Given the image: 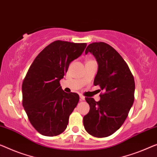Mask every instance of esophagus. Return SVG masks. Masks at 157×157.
<instances>
[{
	"label": "esophagus",
	"mask_w": 157,
	"mask_h": 157,
	"mask_svg": "<svg viewBox=\"0 0 157 157\" xmlns=\"http://www.w3.org/2000/svg\"><path fill=\"white\" fill-rule=\"evenodd\" d=\"M79 98H80V101H85V97H83L82 95L79 96Z\"/></svg>",
	"instance_id": "1"
}]
</instances>
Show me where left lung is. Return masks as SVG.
<instances>
[{
	"instance_id": "1",
	"label": "left lung",
	"mask_w": 157,
	"mask_h": 157,
	"mask_svg": "<svg viewBox=\"0 0 157 157\" xmlns=\"http://www.w3.org/2000/svg\"><path fill=\"white\" fill-rule=\"evenodd\" d=\"M94 56L98 71L94 85L104 91L100 100L86 97L89 113L84 116V127L89 134L105 137L123 125L134 102L135 80L129 67L112 46L104 42L90 44L85 50Z\"/></svg>"
}]
</instances>
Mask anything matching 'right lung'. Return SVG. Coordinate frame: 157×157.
Returning <instances> with one entry per match:
<instances>
[{"label":"right lung","mask_w":157,"mask_h":157,"mask_svg":"<svg viewBox=\"0 0 157 157\" xmlns=\"http://www.w3.org/2000/svg\"><path fill=\"white\" fill-rule=\"evenodd\" d=\"M86 46V43L55 41L39 53L30 66L22 83V106L40 134L56 136L66 129L79 98L77 93L65 92L59 82Z\"/></svg>","instance_id":"right-lung-1"}]
</instances>
